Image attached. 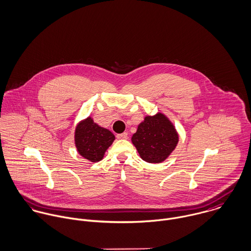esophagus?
<instances>
[{
    "mask_svg": "<svg viewBox=\"0 0 251 251\" xmlns=\"http://www.w3.org/2000/svg\"><path fill=\"white\" fill-rule=\"evenodd\" d=\"M117 138L118 139H126L127 138V133L126 132H123L121 134H118Z\"/></svg>",
    "mask_w": 251,
    "mask_h": 251,
    "instance_id": "obj_1",
    "label": "esophagus"
}]
</instances>
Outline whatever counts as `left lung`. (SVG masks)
Masks as SVG:
<instances>
[{
	"instance_id": "obj_1",
	"label": "left lung",
	"mask_w": 251,
	"mask_h": 251,
	"mask_svg": "<svg viewBox=\"0 0 251 251\" xmlns=\"http://www.w3.org/2000/svg\"><path fill=\"white\" fill-rule=\"evenodd\" d=\"M178 140L174 126L162 113L146 116L131 137L141 159L150 164L166 161L175 149Z\"/></svg>"
}]
</instances>
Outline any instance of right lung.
<instances>
[{
    "label": "right lung",
    "instance_id": "right-lung-1",
    "mask_svg": "<svg viewBox=\"0 0 251 251\" xmlns=\"http://www.w3.org/2000/svg\"><path fill=\"white\" fill-rule=\"evenodd\" d=\"M115 135L88 117L80 122L75 130V144L78 153L92 163L101 161L106 150L112 145Z\"/></svg>",
    "mask_w": 251,
    "mask_h": 251
}]
</instances>
